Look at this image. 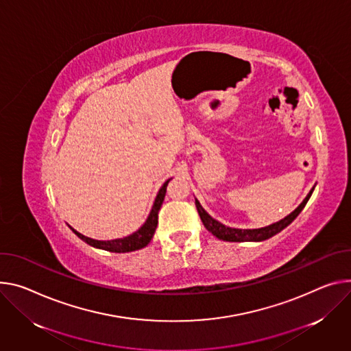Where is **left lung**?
<instances>
[{
  "mask_svg": "<svg viewBox=\"0 0 351 351\" xmlns=\"http://www.w3.org/2000/svg\"><path fill=\"white\" fill-rule=\"evenodd\" d=\"M315 186L311 189V192L308 193V196L304 199V202L291 213L287 215L285 218L274 222L271 226H267L265 228H256V230H239V228H231L227 227L224 224H221L217 219H214L199 203V200L196 199V207L199 211V215L203 221V224L206 227L207 231H210L214 237H217L221 241H227V242H261L265 239H269L271 237H274L276 234H278L280 231H282L285 227H289L291 222L297 218V215L302 211V208L305 207V204L308 203L312 192H313Z\"/></svg>",
  "mask_w": 351,
  "mask_h": 351,
  "instance_id": "8db88e82",
  "label": "left lung"
}]
</instances>
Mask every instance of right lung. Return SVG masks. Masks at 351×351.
<instances>
[{"instance_id": "add662e5", "label": "right lung", "mask_w": 351, "mask_h": 351, "mask_svg": "<svg viewBox=\"0 0 351 351\" xmlns=\"http://www.w3.org/2000/svg\"><path fill=\"white\" fill-rule=\"evenodd\" d=\"M169 180H167L162 184V187L159 189V192H158V195L155 197V202L152 204V208L149 211V215H148L147 221L144 222V226L140 230H137L134 234L129 235V237H124V238H120V239H112V241H97V239H92V238H88V237L80 234L78 231H75L71 227L70 228L73 230V232L80 239H82L84 242H86L88 245H90L93 247L104 249V250L113 252V253H127V252L138 250V249L147 246L149 243V241L152 239V237H154V232H155L156 224H158V211H159V208H161V206L164 203V199H165V195H167V187H168Z\"/></svg>"}]
</instances>
